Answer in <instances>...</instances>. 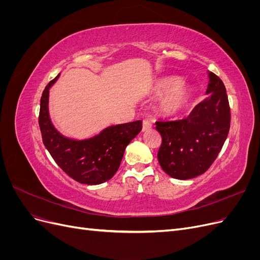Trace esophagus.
Masks as SVG:
<instances>
[{
    "label": "esophagus",
    "mask_w": 260,
    "mask_h": 260,
    "mask_svg": "<svg viewBox=\"0 0 260 260\" xmlns=\"http://www.w3.org/2000/svg\"><path fill=\"white\" fill-rule=\"evenodd\" d=\"M152 128V123L149 122V121H147V120H143V123H142V131L144 132V131H146V130H148V129H151Z\"/></svg>",
    "instance_id": "obj_1"
}]
</instances>
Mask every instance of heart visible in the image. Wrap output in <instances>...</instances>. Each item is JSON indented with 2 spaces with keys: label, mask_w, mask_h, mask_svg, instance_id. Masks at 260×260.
<instances>
[{
  "label": "heart",
  "mask_w": 260,
  "mask_h": 260,
  "mask_svg": "<svg viewBox=\"0 0 260 260\" xmlns=\"http://www.w3.org/2000/svg\"><path fill=\"white\" fill-rule=\"evenodd\" d=\"M155 92L158 95H165L159 103V112L168 117L182 113L190 104L192 93L190 88L181 85L178 78L162 80L156 85Z\"/></svg>",
  "instance_id": "1"
}]
</instances>
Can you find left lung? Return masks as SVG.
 Wrapping results in <instances>:
<instances>
[{
    "mask_svg": "<svg viewBox=\"0 0 260 260\" xmlns=\"http://www.w3.org/2000/svg\"><path fill=\"white\" fill-rule=\"evenodd\" d=\"M204 100L184 119L156 121L161 136L157 158L170 177L187 180L203 175L215 161L230 130L231 113L225 86L209 72Z\"/></svg>",
    "mask_w": 260,
    "mask_h": 260,
    "instance_id": "obj_1",
    "label": "left lung"
}]
</instances>
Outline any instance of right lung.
I'll return each instance as SVG.
<instances>
[{
  "instance_id": "1",
  "label": "right lung",
  "mask_w": 260,
  "mask_h": 260,
  "mask_svg": "<svg viewBox=\"0 0 260 260\" xmlns=\"http://www.w3.org/2000/svg\"><path fill=\"white\" fill-rule=\"evenodd\" d=\"M59 74L48 83L40 101V125L43 144L61 170L82 184H101L112 179L120 166L124 149L142 130V121L137 120L111 125L98 136L74 140L55 129L49 115V92Z\"/></svg>"
}]
</instances>
